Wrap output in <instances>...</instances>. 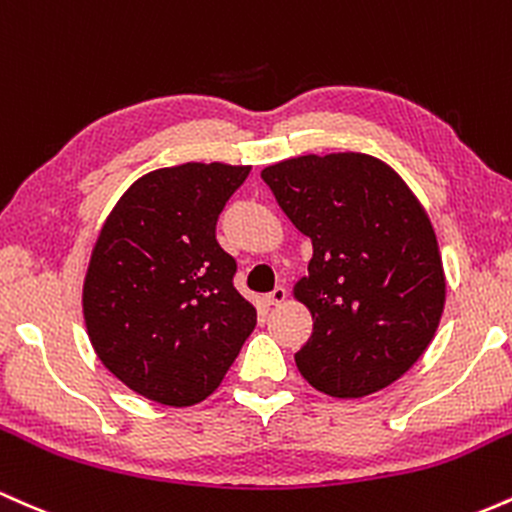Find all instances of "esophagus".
<instances>
[{"label":"esophagus","instance_id":"esophagus-1","mask_svg":"<svg viewBox=\"0 0 512 512\" xmlns=\"http://www.w3.org/2000/svg\"><path fill=\"white\" fill-rule=\"evenodd\" d=\"M263 300H266L268 304H283L287 300V287L278 285L273 292H268V295L263 297Z\"/></svg>","mask_w":512,"mask_h":512}]
</instances>
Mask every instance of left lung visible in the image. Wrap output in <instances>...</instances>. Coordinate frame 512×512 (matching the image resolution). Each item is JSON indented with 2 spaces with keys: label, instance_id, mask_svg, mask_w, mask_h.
I'll return each instance as SVG.
<instances>
[{
  "label": "left lung",
  "instance_id": "1",
  "mask_svg": "<svg viewBox=\"0 0 512 512\" xmlns=\"http://www.w3.org/2000/svg\"><path fill=\"white\" fill-rule=\"evenodd\" d=\"M261 179L314 246L292 287L314 319L295 353L300 375L336 399L389 387L426 353L445 309L426 208L392 166L360 152L292 157Z\"/></svg>",
  "mask_w": 512,
  "mask_h": 512
}]
</instances>
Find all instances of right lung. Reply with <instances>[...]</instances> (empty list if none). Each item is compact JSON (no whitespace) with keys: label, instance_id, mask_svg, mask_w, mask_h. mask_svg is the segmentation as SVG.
<instances>
[{"label":"right lung","instance_id":"1","mask_svg":"<svg viewBox=\"0 0 512 512\" xmlns=\"http://www.w3.org/2000/svg\"><path fill=\"white\" fill-rule=\"evenodd\" d=\"M251 166L188 162L140 176L108 212L82 287L89 341L125 387L164 406L200 404L256 326L215 239Z\"/></svg>","mask_w":512,"mask_h":512}]
</instances>
